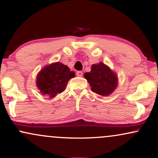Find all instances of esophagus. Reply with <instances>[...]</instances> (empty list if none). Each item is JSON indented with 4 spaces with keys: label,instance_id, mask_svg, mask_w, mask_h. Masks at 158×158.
<instances>
[{
    "label": "esophagus",
    "instance_id": "34e87169",
    "mask_svg": "<svg viewBox=\"0 0 158 158\" xmlns=\"http://www.w3.org/2000/svg\"><path fill=\"white\" fill-rule=\"evenodd\" d=\"M82 75H83V72H82L81 71H78V72H77V76L81 77Z\"/></svg>",
    "mask_w": 158,
    "mask_h": 158
}]
</instances>
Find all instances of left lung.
Returning a JSON list of instances; mask_svg holds the SVG:
<instances>
[{"label":"left lung","instance_id":"1","mask_svg":"<svg viewBox=\"0 0 158 158\" xmlns=\"http://www.w3.org/2000/svg\"><path fill=\"white\" fill-rule=\"evenodd\" d=\"M84 78L88 80L91 91L102 96L111 94L118 84L117 74L102 62L93 64L91 72L84 74Z\"/></svg>","mask_w":158,"mask_h":158}]
</instances>
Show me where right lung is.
Segmentation results:
<instances>
[{
	"mask_svg": "<svg viewBox=\"0 0 158 158\" xmlns=\"http://www.w3.org/2000/svg\"><path fill=\"white\" fill-rule=\"evenodd\" d=\"M75 73L67 65L57 62L44 67L37 74L36 86L42 95L53 98L65 89L67 82Z\"/></svg>",
	"mask_w": 158,
	"mask_h": 158,
	"instance_id": "1",
	"label": "right lung"
}]
</instances>
